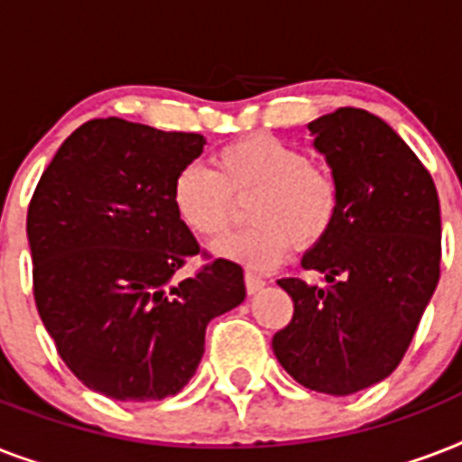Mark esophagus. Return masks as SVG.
Here are the masks:
<instances>
[{"label": "esophagus", "instance_id": "34e87169", "mask_svg": "<svg viewBox=\"0 0 462 462\" xmlns=\"http://www.w3.org/2000/svg\"><path fill=\"white\" fill-rule=\"evenodd\" d=\"M245 285H246V292H249V295H256L259 290H263L266 281H263V278H259V275L246 273L245 275Z\"/></svg>", "mask_w": 462, "mask_h": 462}]
</instances>
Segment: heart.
Wrapping results in <instances>:
<instances>
[{"mask_svg":"<svg viewBox=\"0 0 462 462\" xmlns=\"http://www.w3.org/2000/svg\"><path fill=\"white\" fill-rule=\"evenodd\" d=\"M252 227L213 245V256L254 271L275 268L290 246L319 245L340 206V187L328 167L309 162L275 136H246L213 155V170L187 165L172 181V208L201 239H216L235 220V199H246Z\"/></svg>","mask_w":462,"mask_h":462,"instance_id":"heart-1","label":"heart"}]
</instances>
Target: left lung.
Wrapping results in <instances>:
<instances>
[{
	"label": "left lung",
	"instance_id": "left-lung-1",
	"mask_svg": "<svg viewBox=\"0 0 462 462\" xmlns=\"http://www.w3.org/2000/svg\"><path fill=\"white\" fill-rule=\"evenodd\" d=\"M307 126L340 187L336 223L302 256L328 285L278 281L295 314L273 352L309 391L350 395L386 379L415 336L439 282L441 210L431 174L381 117L340 107Z\"/></svg>",
	"mask_w": 462,
	"mask_h": 462
}]
</instances>
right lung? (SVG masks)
<instances>
[{"label":"right lung","mask_w":462,"mask_h":462,"mask_svg":"<svg viewBox=\"0 0 462 462\" xmlns=\"http://www.w3.org/2000/svg\"><path fill=\"white\" fill-rule=\"evenodd\" d=\"M201 134L107 117L54 153L28 206L32 295L60 357L112 401L177 395L203 357L210 319L245 302V273L201 252L172 208V181L203 153Z\"/></svg>","instance_id":"obj_1"}]
</instances>
